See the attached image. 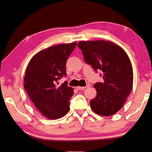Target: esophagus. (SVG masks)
Masks as SVG:
<instances>
[{
    "mask_svg": "<svg viewBox=\"0 0 152 152\" xmlns=\"http://www.w3.org/2000/svg\"><path fill=\"white\" fill-rule=\"evenodd\" d=\"M86 87L77 86V87H76V89H77V90H84V89H86Z\"/></svg>",
    "mask_w": 152,
    "mask_h": 152,
    "instance_id": "1",
    "label": "esophagus"
}]
</instances>
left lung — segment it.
<instances>
[{
	"instance_id": "8db88e82",
	"label": "left lung",
	"mask_w": 152,
	"mask_h": 152,
	"mask_svg": "<svg viewBox=\"0 0 152 152\" xmlns=\"http://www.w3.org/2000/svg\"><path fill=\"white\" fill-rule=\"evenodd\" d=\"M85 62L102 72L103 82L96 83V96L90 101L94 112L110 116L123 107L133 86V69L128 54L114 42L80 41Z\"/></svg>"
}]
</instances>
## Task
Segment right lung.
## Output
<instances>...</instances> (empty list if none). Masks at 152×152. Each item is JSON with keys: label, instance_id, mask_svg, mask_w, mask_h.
Here are the masks:
<instances>
[{"label": "right lung", "instance_id": "obj_1", "mask_svg": "<svg viewBox=\"0 0 152 152\" xmlns=\"http://www.w3.org/2000/svg\"><path fill=\"white\" fill-rule=\"evenodd\" d=\"M77 45L72 42L55 45L38 52L27 66L24 87L35 107L51 120L64 117L70 110L73 88L67 82L59 86V79L66 75V64Z\"/></svg>", "mask_w": 152, "mask_h": 152}]
</instances>
